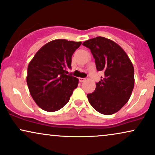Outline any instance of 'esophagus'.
Returning a JSON list of instances; mask_svg holds the SVG:
<instances>
[{"instance_id": "obj_1", "label": "esophagus", "mask_w": 155, "mask_h": 155, "mask_svg": "<svg viewBox=\"0 0 155 155\" xmlns=\"http://www.w3.org/2000/svg\"><path fill=\"white\" fill-rule=\"evenodd\" d=\"M85 81V78H79V81L81 82V83H83Z\"/></svg>"}]
</instances>
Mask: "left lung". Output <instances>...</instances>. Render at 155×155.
<instances>
[{
    "mask_svg": "<svg viewBox=\"0 0 155 155\" xmlns=\"http://www.w3.org/2000/svg\"><path fill=\"white\" fill-rule=\"evenodd\" d=\"M83 45L91 49L97 70L104 72V77L96 83L94 92L87 95L89 103L101 114H115L127 104L132 93V63L119 45L105 37L93 38Z\"/></svg>",
    "mask_w": 155,
    "mask_h": 155,
    "instance_id": "1",
    "label": "left lung"
}]
</instances>
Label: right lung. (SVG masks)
<instances>
[{"label": "right lung", "mask_w": 155, "mask_h": 155, "mask_svg": "<svg viewBox=\"0 0 155 155\" xmlns=\"http://www.w3.org/2000/svg\"><path fill=\"white\" fill-rule=\"evenodd\" d=\"M81 41L55 39L36 53L27 70L26 82L36 104L46 111L61 109L68 104L78 79L66 74L71 68L72 55Z\"/></svg>", "instance_id": "add662e5"}]
</instances>
